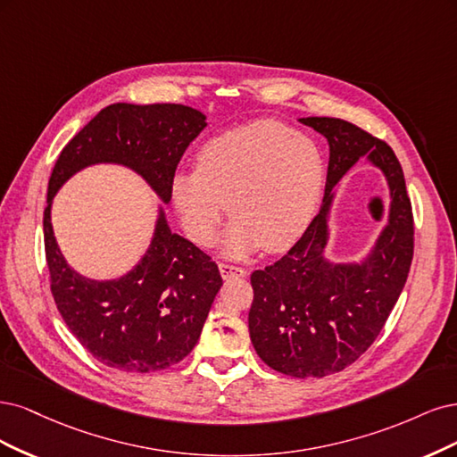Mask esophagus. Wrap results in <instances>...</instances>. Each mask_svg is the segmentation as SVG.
Listing matches in <instances>:
<instances>
[{
  "label": "esophagus",
  "instance_id": "esophagus-1",
  "mask_svg": "<svg viewBox=\"0 0 457 457\" xmlns=\"http://www.w3.org/2000/svg\"><path fill=\"white\" fill-rule=\"evenodd\" d=\"M220 268V273H222L224 278H231V277H245L246 275V270L245 268H239V266H231V263H218Z\"/></svg>",
  "mask_w": 457,
  "mask_h": 457
}]
</instances>
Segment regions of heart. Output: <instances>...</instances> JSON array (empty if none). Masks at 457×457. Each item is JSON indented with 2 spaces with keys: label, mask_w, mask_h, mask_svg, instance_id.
<instances>
[{
  "label": "heart",
  "mask_w": 457,
  "mask_h": 457,
  "mask_svg": "<svg viewBox=\"0 0 457 457\" xmlns=\"http://www.w3.org/2000/svg\"><path fill=\"white\" fill-rule=\"evenodd\" d=\"M325 186L327 159L313 137L258 120L204 142L197 170L174 176L172 201L187 237L199 246L216 241L231 212L228 254L245 256L260 246L283 253L312 226Z\"/></svg>",
  "instance_id": "obj_1"
}]
</instances>
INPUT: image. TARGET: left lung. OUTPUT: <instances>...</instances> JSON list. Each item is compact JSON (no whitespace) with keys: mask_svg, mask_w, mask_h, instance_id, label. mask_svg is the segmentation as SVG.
Masks as SVG:
<instances>
[{"mask_svg":"<svg viewBox=\"0 0 457 457\" xmlns=\"http://www.w3.org/2000/svg\"><path fill=\"white\" fill-rule=\"evenodd\" d=\"M300 121L330 145L325 199L302 239L281 260L250 275L254 300L248 330L260 359L273 370L322 378L355 362L384 328L414 256V216L403 167L389 144L337 117ZM362 154L388 179L390 224L362 267H336L321 258L331 189Z\"/></svg>","mask_w":457,"mask_h":457,"instance_id":"obj_1","label":"left lung"}]
</instances>
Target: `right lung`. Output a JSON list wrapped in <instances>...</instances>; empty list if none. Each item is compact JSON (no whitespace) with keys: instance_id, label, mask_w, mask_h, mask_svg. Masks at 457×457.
Instances as JSON below:
<instances>
[{"instance_id":"obj_1","label":"right lung","mask_w":457,"mask_h":457,"mask_svg":"<svg viewBox=\"0 0 457 457\" xmlns=\"http://www.w3.org/2000/svg\"><path fill=\"white\" fill-rule=\"evenodd\" d=\"M207 127L204 115L182 104H125L100 110L58 155L43 211V239L51 292L70 332L91 355L123 372H157L195 347L216 292V262L169 229L161 212L150 250L117 281H91L73 271L58 250L51 201L73 172L95 163L137 170L165 203L184 152Z\"/></svg>"}]
</instances>
